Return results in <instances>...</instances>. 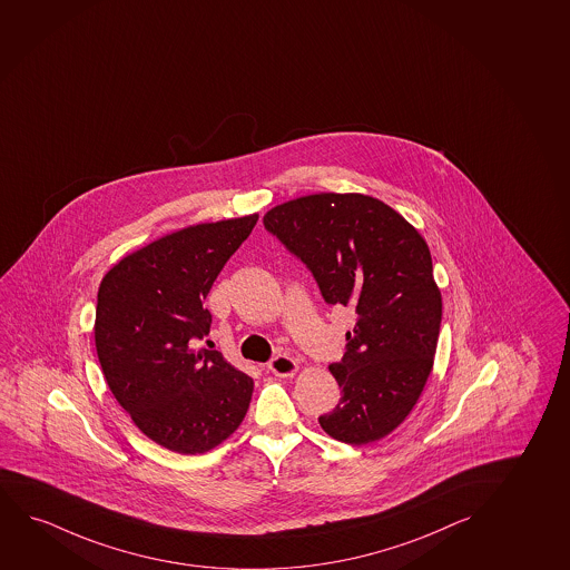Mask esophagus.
<instances>
[{
    "label": "esophagus",
    "instance_id": "1",
    "mask_svg": "<svg viewBox=\"0 0 570 570\" xmlns=\"http://www.w3.org/2000/svg\"><path fill=\"white\" fill-rule=\"evenodd\" d=\"M269 367V372L272 374L277 375V377H291V375H295L296 370H298V362L295 358H288L285 354H279V356H275L267 364Z\"/></svg>",
    "mask_w": 570,
    "mask_h": 570
}]
</instances>
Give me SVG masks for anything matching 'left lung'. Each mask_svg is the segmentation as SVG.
Instances as JSON below:
<instances>
[{
    "mask_svg": "<svg viewBox=\"0 0 570 570\" xmlns=\"http://www.w3.org/2000/svg\"><path fill=\"white\" fill-rule=\"evenodd\" d=\"M264 227L301 259L327 304L353 308L340 404L317 422L333 440L366 445L401 424L432 372L441 293L432 254L403 216L364 195L303 196L275 206Z\"/></svg>",
    "mask_w": 570,
    "mask_h": 570,
    "instance_id": "1",
    "label": "left lung"
}]
</instances>
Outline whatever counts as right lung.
<instances>
[{
	"mask_svg": "<svg viewBox=\"0 0 570 570\" xmlns=\"http://www.w3.org/2000/svg\"><path fill=\"white\" fill-rule=\"evenodd\" d=\"M256 222L254 214L177 230L101 279L95 337L106 382L138 430L175 453L216 448L248 411L253 377L198 343L212 325L209 288Z\"/></svg>",
	"mask_w": 570,
	"mask_h": 570,
	"instance_id": "1",
	"label": "right lung"
}]
</instances>
